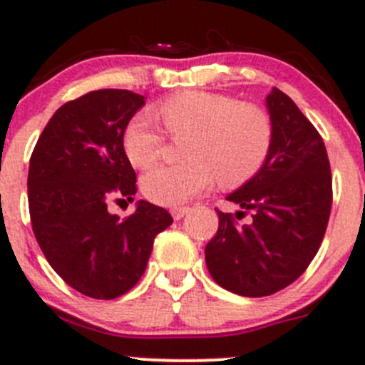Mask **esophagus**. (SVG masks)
I'll list each match as a JSON object with an SVG mask.
<instances>
[{
	"label": "esophagus",
	"mask_w": 365,
	"mask_h": 365,
	"mask_svg": "<svg viewBox=\"0 0 365 365\" xmlns=\"http://www.w3.org/2000/svg\"><path fill=\"white\" fill-rule=\"evenodd\" d=\"M170 212H172V216H174V220H181L182 216L187 212V207L186 205H175V207L170 209Z\"/></svg>",
	"instance_id": "34e87169"
}]
</instances>
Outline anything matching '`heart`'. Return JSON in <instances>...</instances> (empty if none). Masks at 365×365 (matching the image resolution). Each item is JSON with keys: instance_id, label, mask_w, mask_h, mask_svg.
Wrapping results in <instances>:
<instances>
[{"instance_id": "heart-1", "label": "heart", "mask_w": 365, "mask_h": 365, "mask_svg": "<svg viewBox=\"0 0 365 365\" xmlns=\"http://www.w3.org/2000/svg\"><path fill=\"white\" fill-rule=\"evenodd\" d=\"M156 115L174 138L184 140L181 165H163L142 178V191L160 205H179L212 182L241 186L261 172L273 147V120L254 103L227 93L187 90L161 101ZM165 133L149 111L135 115L124 131V149L135 167L160 158Z\"/></svg>"}]
</instances>
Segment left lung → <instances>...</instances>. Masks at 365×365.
Here are the masks:
<instances>
[{
	"label": "left lung",
	"instance_id": "8db88e82",
	"mask_svg": "<svg viewBox=\"0 0 365 365\" xmlns=\"http://www.w3.org/2000/svg\"><path fill=\"white\" fill-rule=\"evenodd\" d=\"M273 147L255 178L227 200L241 207L218 212V230L205 247V264L218 286L241 297H269L309 268L327 230L331 174L323 138L289 96L266 97ZM252 211V222L237 220Z\"/></svg>",
	"mask_w": 365,
	"mask_h": 365
}]
</instances>
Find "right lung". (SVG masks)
Masks as SVG:
<instances>
[{"instance_id": "1", "label": "right lung", "mask_w": 365, "mask_h": 365, "mask_svg": "<svg viewBox=\"0 0 365 365\" xmlns=\"http://www.w3.org/2000/svg\"><path fill=\"white\" fill-rule=\"evenodd\" d=\"M145 104L129 90H93L56 110L30 158L28 205L51 268L81 294L113 300L140 280L154 237L172 225L167 209L138 200L118 218L111 200H133L136 174L124 131Z\"/></svg>"}]
</instances>
